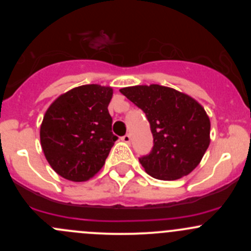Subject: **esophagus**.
<instances>
[{
  "label": "esophagus",
  "mask_w": 251,
  "mask_h": 251,
  "mask_svg": "<svg viewBox=\"0 0 251 251\" xmlns=\"http://www.w3.org/2000/svg\"><path fill=\"white\" fill-rule=\"evenodd\" d=\"M121 141L125 142V143H130V142H131V136L130 135L123 136V137H121Z\"/></svg>",
  "instance_id": "esophagus-1"
}]
</instances>
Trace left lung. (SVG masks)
Segmentation results:
<instances>
[{
	"instance_id": "left-lung-1",
	"label": "left lung",
	"mask_w": 251,
	"mask_h": 251,
	"mask_svg": "<svg viewBox=\"0 0 251 251\" xmlns=\"http://www.w3.org/2000/svg\"><path fill=\"white\" fill-rule=\"evenodd\" d=\"M120 92L146 113L154 146L140 158L146 173L163 181L191 174L210 144V119L203 105L191 96L156 85H137Z\"/></svg>"
}]
</instances>
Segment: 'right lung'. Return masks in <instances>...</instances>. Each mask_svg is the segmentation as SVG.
<instances>
[{"instance_id":"obj_1","label":"right lung","mask_w":251,"mask_h":251,"mask_svg":"<svg viewBox=\"0 0 251 251\" xmlns=\"http://www.w3.org/2000/svg\"><path fill=\"white\" fill-rule=\"evenodd\" d=\"M111 97L110 86L91 83L72 88L48 107L40 141L48 164L63 178L85 182L104 165L118 140L108 111Z\"/></svg>"}]
</instances>
